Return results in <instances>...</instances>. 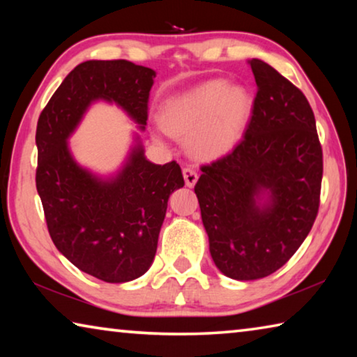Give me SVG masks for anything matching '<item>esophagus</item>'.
Here are the masks:
<instances>
[{
  "label": "esophagus",
  "mask_w": 357,
  "mask_h": 357,
  "mask_svg": "<svg viewBox=\"0 0 357 357\" xmlns=\"http://www.w3.org/2000/svg\"><path fill=\"white\" fill-rule=\"evenodd\" d=\"M183 174H184V181H185V185H187V187H193V185L197 184L198 174H197V172H195V168L184 167V168H183Z\"/></svg>",
  "instance_id": "esophagus-1"
}]
</instances>
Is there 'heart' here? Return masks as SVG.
Returning <instances> with one entry per match:
<instances>
[{
	"label": "heart",
	"instance_id": "obj_1",
	"mask_svg": "<svg viewBox=\"0 0 357 357\" xmlns=\"http://www.w3.org/2000/svg\"><path fill=\"white\" fill-rule=\"evenodd\" d=\"M250 110L252 102L244 88L209 80L168 100L162 123L174 137H192L190 148L198 157L215 159L238 143Z\"/></svg>",
	"mask_w": 357,
	"mask_h": 357
}]
</instances>
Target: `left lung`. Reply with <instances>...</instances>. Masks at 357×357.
I'll use <instances>...</instances> for the list:
<instances>
[{
	"mask_svg": "<svg viewBox=\"0 0 357 357\" xmlns=\"http://www.w3.org/2000/svg\"><path fill=\"white\" fill-rule=\"evenodd\" d=\"M252 116L231 153L202 167L195 185L214 263L227 277L255 280L280 269L317 219L323 149L315 114L298 86L261 59ZM264 190L270 200L258 207Z\"/></svg>",
	"mask_w": 357,
	"mask_h": 357,
	"instance_id": "left-lung-1",
	"label": "left lung"
}]
</instances>
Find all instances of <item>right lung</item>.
I'll use <instances>...</instances> for the list:
<instances>
[{"instance_id": "add662e5", "label": "right lung", "mask_w": 357, "mask_h": 357, "mask_svg": "<svg viewBox=\"0 0 357 357\" xmlns=\"http://www.w3.org/2000/svg\"><path fill=\"white\" fill-rule=\"evenodd\" d=\"M154 77L126 59L84 61L59 84L36 129V187L53 244L83 273L108 283L130 282L149 269L183 173L174 160H146L137 146L116 178L102 181L77 165L66 140L98 99L116 102L143 128Z\"/></svg>"}]
</instances>
